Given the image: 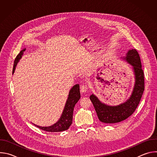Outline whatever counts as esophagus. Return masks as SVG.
<instances>
[{
	"mask_svg": "<svg viewBox=\"0 0 157 157\" xmlns=\"http://www.w3.org/2000/svg\"><path fill=\"white\" fill-rule=\"evenodd\" d=\"M80 89H81V91L82 93H86L88 90V86H87V84H83L81 85Z\"/></svg>",
	"mask_w": 157,
	"mask_h": 157,
	"instance_id": "1",
	"label": "esophagus"
}]
</instances>
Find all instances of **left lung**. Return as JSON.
Wrapping results in <instances>:
<instances>
[{
  "label": "left lung",
  "instance_id": "1",
  "mask_svg": "<svg viewBox=\"0 0 157 157\" xmlns=\"http://www.w3.org/2000/svg\"><path fill=\"white\" fill-rule=\"evenodd\" d=\"M125 59L132 65L136 78L135 86L130 98L119 105L109 106L101 102L94 94L90 96L98 117L102 122L114 124L126 119L135 112L142 98L145 89L144 73L138 52L136 49L129 50Z\"/></svg>",
  "mask_w": 157,
  "mask_h": 157
}]
</instances>
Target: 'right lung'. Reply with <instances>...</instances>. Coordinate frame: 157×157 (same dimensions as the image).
Segmentation results:
<instances>
[{"label":"right lung","mask_w":157,"mask_h":157,"mask_svg":"<svg viewBox=\"0 0 157 157\" xmlns=\"http://www.w3.org/2000/svg\"><path fill=\"white\" fill-rule=\"evenodd\" d=\"M25 49L21 50L19 54L17 56L14 61V64L12 73L13 74L15 67L17 66V63L21 58V56L23 55L24 52H25ZM80 91H79V85L76 84L70 90L69 96L67 101L65 104L64 109L62 113V115L59 119V121L50 127H40L38 125H35L36 127H38L39 128L47 132H62L64 130H68L70 126L71 125L73 122V110L75 106V104L78 102L79 99H80Z\"/></svg>","instance_id":"add662e5"}]
</instances>
